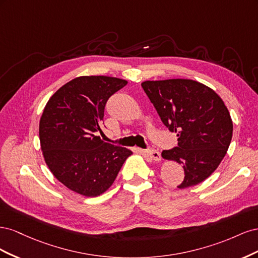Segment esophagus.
Wrapping results in <instances>:
<instances>
[{"mask_svg":"<svg viewBox=\"0 0 258 258\" xmlns=\"http://www.w3.org/2000/svg\"><path fill=\"white\" fill-rule=\"evenodd\" d=\"M144 154L147 156L148 158H150L153 161H155V162H159L160 161V154H159L158 151L148 150V151H145Z\"/></svg>","mask_w":258,"mask_h":258,"instance_id":"obj_1","label":"esophagus"}]
</instances>
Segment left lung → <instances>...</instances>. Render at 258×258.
Here are the masks:
<instances>
[{
  "instance_id": "left-lung-1",
  "label": "left lung",
  "mask_w": 258,
  "mask_h": 258,
  "mask_svg": "<svg viewBox=\"0 0 258 258\" xmlns=\"http://www.w3.org/2000/svg\"><path fill=\"white\" fill-rule=\"evenodd\" d=\"M147 97L163 124L177 137V146L163 151L166 160L183 165L184 189L204 182L220 166L232 138L228 108L217 93L192 80L145 81Z\"/></svg>"
}]
</instances>
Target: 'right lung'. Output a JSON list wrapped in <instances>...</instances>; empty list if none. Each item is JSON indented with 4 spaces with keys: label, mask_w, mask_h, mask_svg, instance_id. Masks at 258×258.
Returning <instances> with one entry per match:
<instances>
[{
    "label": "right lung",
    "mask_w": 258,
    "mask_h": 258,
    "mask_svg": "<svg viewBox=\"0 0 258 258\" xmlns=\"http://www.w3.org/2000/svg\"><path fill=\"white\" fill-rule=\"evenodd\" d=\"M127 84L111 76H80L60 87L44 107L38 131L46 165L60 183L82 196L105 192L132 155L96 136L106 101Z\"/></svg>",
    "instance_id": "add662e5"
}]
</instances>
